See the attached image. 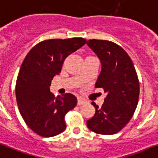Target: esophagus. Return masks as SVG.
<instances>
[{
    "label": "esophagus",
    "mask_w": 158,
    "mask_h": 158,
    "mask_svg": "<svg viewBox=\"0 0 158 158\" xmlns=\"http://www.w3.org/2000/svg\"><path fill=\"white\" fill-rule=\"evenodd\" d=\"M87 103V101L85 99L81 98V97H78L77 99V105H82V104H85Z\"/></svg>",
    "instance_id": "1"
}]
</instances>
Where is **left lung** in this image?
Instances as JSON below:
<instances>
[{
  "instance_id": "obj_1",
  "label": "left lung",
  "mask_w": 158,
  "mask_h": 158,
  "mask_svg": "<svg viewBox=\"0 0 158 158\" xmlns=\"http://www.w3.org/2000/svg\"><path fill=\"white\" fill-rule=\"evenodd\" d=\"M86 44L100 60L101 72L95 83L107 96L101 108H95L94 117L86 122L90 131L100 135H113L129 122L138 104L139 82L132 60L114 42L89 40Z\"/></svg>"
}]
</instances>
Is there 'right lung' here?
<instances>
[{"label":"right lung","instance_id":"add662e5","mask_svg":"<svg viewBox=\"0 0 158 158\" xmlns=\"http://www.w3.org/2000/svg\"><path fill=\"white\" fill-rule=\"evenodd\" d=\"M85 42L81 37L43 41L23 62L16 81V100L26 124L39 135L52 137L66 129L64 116L75 108L77 99L69 93L55 97L50 86L61 72L64 59Z\"/></svg>","mask_w":158,"mask_h":158}]
</instances>
